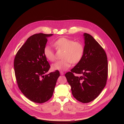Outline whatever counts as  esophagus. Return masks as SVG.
I'll use <instances>...</instances> for the list:
<instances>
[{
  "instance_id": "34e87169",
  "label": "esophagus",
  "mask_w": 124,
  "mask_h": 124,
  "mask_svg": "<svg viewBox=\"0 0 124 124\" xmlns=\"http://www.w3.org/2000/svg\"><path fill=\"white\" fill-rule=\"evenodd\" d=\"M60 75H64V72H62V71H60Z\"/></svg>"
}]
</instances>
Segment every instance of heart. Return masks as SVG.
<instances>
[{
	"instance_id": "b5f03b06",
	"label": "heart",
	"mask_w": 124,
	"mask_h": 124,
	"mask_svg": "<svg viewBox=\"0 0 124 124\" xmlns=\"http://www.w3.org/2000/svg\"><path fill=\"white\" fill-rule=\"evenodd\" d=\"M54 45L57 49L64 50L62 58L63 59L58 61L51 65L53 70H64L71 66L72 63H77L81 59L83 52V45L79 42H75L73 40L65 37L60 38L54 42ZM45 57L50 61L55 60V54L50 45H46L43 49Z\"/></svg>"
}]
</instances>
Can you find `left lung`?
<instances>
[{
  "instance_id": "left-lung-1",
  "label": "left lung",
  "mask_w": 124,
  "mask_h": 124,
  "mask_svg": "<svg viewBox=\"0 0 124 124\" xmlns=\"http://www.w3.org/2000/svg\"><path fill=\"white\" fill-rule=\"evenodd\" d=\"M84 52L80 61L65 74L75 98L82 103L95 100L107 83L108 58L100 45L89 34H83ZM73 73L80 74L75 76Z\"/></svg>"
}]
</instances>
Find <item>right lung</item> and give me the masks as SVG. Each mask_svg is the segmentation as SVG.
Here are the masks:
<instances>
[{"instance_id": "obj_1", "label": "right lung", "mask_w": 124, "mask_h": 124, "mask_svg": "<svg viewBox=\"0 0 124 124\" xmlns=\"http://www.w3.org/2000/svg\"><path fill=\"white\" fill-rule=\"evenodd\" d=\"M54 34L38 33L27 39L16 55L14 66L19 89L29 100L42 103L49 100L54 93L59 72L46 74L50 65L43 49L47 38Z\"/></svg>"}]
</instances>
